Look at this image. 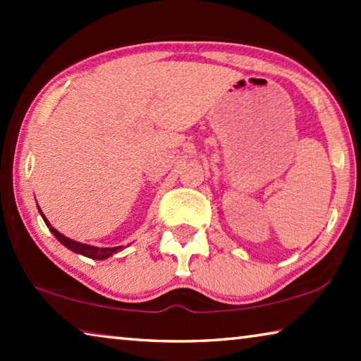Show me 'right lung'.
Returning <instances> with one entry per match:
<instances>
[{"instance_id": "right-lung-1", "label": "right lung", "mask_w": 361, "mask_h": 361, "mask_svg": "<svg viewBox=\"0 0 361 361\" xmlns=\"http://www.w3.org/2000/svg\"><path fill=\"white\" fill-rule=\"evenodd\" d=\"M39 212H41V210H39ZM41 216H42V219H44V221H46L49 231H51L52 234L56 235L57 239H59L60 242H62L66 248H70L71 252L79 253V255H84V256H87V258H92V259H105V258H108V256H111V255H114L116 252H119V250H122V247L99 248V247L87 245V243H81V242H76V240H73V239H68V237H65L63 234H60V232H59L57 229L52 228L51 223H49L47 219H46V216L42 215V212H41Z\"/></svg>"}]
</instances>
